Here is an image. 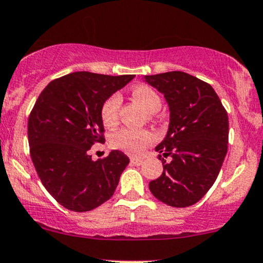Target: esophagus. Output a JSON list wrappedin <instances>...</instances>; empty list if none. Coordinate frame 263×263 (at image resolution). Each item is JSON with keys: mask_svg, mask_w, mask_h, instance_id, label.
Masks as SVG:
<instances>
[{"mask_svg": "<svg viewBox=\"0 0 263 263\" xmlns=\"http://www.w3.org/2000/svg\"><path fill=\"white\" fill-rule=\"evenodd\" d=\"M143 163V159L140 158H130V164L135 165V166H139Z\"/></svg>", "mask_w": 263, "mask_h": 263, "instance_id": "34e87169", "label": "esophagus"}]
</instances>
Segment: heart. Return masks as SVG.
Here are the masks:
<instances>
[{"label":"heart","instance_id":"b5f03b06","mask_svg":"<svg viewBox=\"0 0 263 263\" xmlns=\"http://www.w3.org/2000/svg\"><path fill=\"white\" fill-rule=\"evenodd\" d=\"M132 96L139 104H141V107L145 109L147 113L153 114L160 110V97L149 85H137L132 89ZM120 104H122V99L118 94L108 97L103 102L102 107H100V119L108 128H111L118 123ZM154 134L146 129H141V130L122 129V130L114 133L110 141L111 145L116 149L123 150L124 153L129 155L139 156L145 152L147 146L154 143Z\"/></svg>","mask_w":263,"mask_h":263}]
</instances>
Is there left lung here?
<instances>
[{
  "label": "left lung",
  "instance_id": "1",
  "mask_svg": "<svg viewBox=\"0 0 263 263\" xmlns=\"http://www.w3.org/2000/svg\"><path fill=\"white\" fill-rule=\"evenodd\" d=\"M144 78L164 94L170 110L169 130L155 147L164 171L149 189L173 208L191 206L210 190L222 166L229 143L227 111L210 84L187 73L174 70Z\"/></svg>",
  "mask_w": 263,
  "mask_h": 263
}]
</instances>
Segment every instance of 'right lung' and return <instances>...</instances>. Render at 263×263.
<instances>
[{"mask_svg":"<svg viewBox=\"0 0 263 263\" xmlns=\"http://www.w3.org/2000/svg\"><path fill=\"white\" fill-rule=\"evenodd\" d=\"M134 74L74 72L54 79L28 118L29 154L43 186L70 211L84 212L113 196L129 158L119 150L92 160L89 150L104 141L103 102Z\"/></svg>","mask_w":263,"mask_h":263,"instance_id":"right-lung-1","label":"right lung"}]
</instances>
